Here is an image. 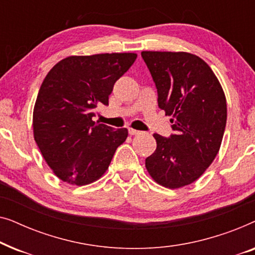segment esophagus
Instances as JSON below:
<instances>
[{
    "instance_id": "1",
    "label": "esophagus",
    "mask_w": 255,
    "mask_h": 255,
    "mask_svg": "<svg viewBox=\"0 0 255 255\" xmlns=\"http://www.w3.org/2000/svg\"><path fill=\"white\" fill-rule=\"evenodd\" d=\"M128 133H130L131 135H137V134H140L141 132L138 130H134V128H128Z\"/></svg>"
}]
</instances>
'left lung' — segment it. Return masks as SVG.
I'll return each mask as SVG.
<instances>
[{"label": "left lung", "instance_id": "8db88e82", "mask_svg": "<svg viewBox=\"0 0 255 255\" xmlns=\"http://www.w3.org/2000/svg\"><path fill=\"white\" fill-rule=\"evenodd\" d=\"M158 90V106L174 134H153L156 149L145 160L156 183L176 189L196 181L217 155L226 125V99L204 60L187 52L142 51Z\"/></svg>", "mask_w": 255, "mask_h": 255}]
</instances>
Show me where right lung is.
I'll return each instance as SVG.
<instances>
[{
	"instance_id": "add662e5",
	"label": "right lung",
	"mask_w": 255,
	"mask_h": 255,
	"mask_svg": "<svg viewBox=\"0 0 255 255\" xmlns=\"http://www.w3.org/2000/svg\"><path fill=\"white\" fill-rule=\"evenodd\" d=\"M135 53L72 55L47 73L33 109V137L59 179L85 186L106 173L128 128L95 123V109L109 104L115 82Z\"/></svg>"
}]
</instances>
